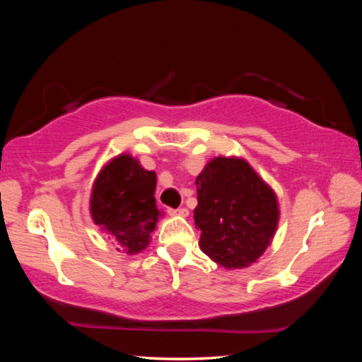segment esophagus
Instances as JSON below:
<instances>
[{"label":"esophagus","mask_w":362,"mask_h":362,"mask_svg":"<svg viewBox=\"0 0 362 362\" xmlns=\"http://www.w3.org/2000/svg\"><path fill=\"white\" fill-rule=\"evenodd\" d=\"M169 216H175V217H187L188 216V209L185 207H179V209H168Z\"/></svg>","instance_id":"34e87169"}]
</instances>
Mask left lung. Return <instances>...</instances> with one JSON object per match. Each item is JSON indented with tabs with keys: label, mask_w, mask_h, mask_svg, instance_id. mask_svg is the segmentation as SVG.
Wrapping results in <instances>:
<instances>
[{
	"label": "left lung",
	"mask_w": 362,
	"mask_h": 362,
	"mask_svg": "<svg viewBox=\"0 0 362 362\" xmlns=\"http://www.w3.org/2000/svg\"><path fill=\"white\" fill-rule=\"evenodd\" d=\"M199 247L223 268H246L265 252L278 226L276 194L241 158L218 156L196 177Z\"/></svg>",
	"instance_id": "1"
}]
</instances>
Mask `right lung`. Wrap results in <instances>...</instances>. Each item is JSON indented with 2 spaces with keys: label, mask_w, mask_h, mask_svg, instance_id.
<instances>
[{
  "label": "right lung",
  "mask_w": 362,
  "mask_h": 362,
  "mask_svg": "<svg viewBox=\"0 0 362 362\" xmlns=\"http://www.w3.org/2000/svg\"><path fill=\"white\" fill-rule=\"evenodd\" d=\"M155 189L156 174L129 155L112 159L94 182L90 216L124 254L148 246L159 217Z\"/></svg>",
  "instance_id": "obj_1"
}]
</instances>
